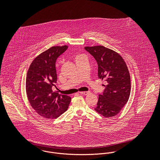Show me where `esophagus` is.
Segmentation results:
<instances>
[{
  "mask_svg": "<svg viewBox=\"0 0 160 160\" xmlns=\"http://www.w3.org/2000/svg\"><path fill=\"white\" fill-rule=\"evenodd\" d=\"M90 92H80V94L81 95H87L88 94H89Z\"/></svg>",
  "mask_w": 160,
  "mask_h": 160,
  "instance_id": "obj_1",
  "label": "esophagus"
}]
</instances>
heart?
Wrapping results in <instances>:
<instances>
[{
  "instance_id": "1",
  "label": "heart",
  "mask_w": 160,
  "mask_h": 160,
  "mask_svg": "<svg viewBox=\"0 0 160 160\" xmlns=\"http://www.w3.org/2000/svg\"><path fill=\"white\" fill-rule=\"evenodd\" d=\"M82 55H77V56L76 57V58H75V60L77 59V58H78L79 57H82Z\"/></svg>"
}]
</instances>
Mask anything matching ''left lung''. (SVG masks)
<instances>
[{"mask_svg": "<svg viewBox=\"0 0 160 160\" xmlns=\"http://www.w3.org/2000/svg\"><path fill=\"white\" fill-rule=\"evenodd\" d=\"M85 49L98 63V78L107 82L95 110L104 117H114L126 105L130 95L131 80L127 64L119 53L103 45Z\"/></svg>", "mask_w": 160, "mask_h": 160, "instance_id": "left-lung-1", "label": "left lung"}]
</instances>
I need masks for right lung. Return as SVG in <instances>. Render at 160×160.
I'll list each match as a JSON object with an SVG mask.
<instances>
[{"label": "right lung", "instance_id": "right-lung-1", "mask_svg": "<svg viewBox=\"0 0 160 160\" xmlns=\"http://www.w3.org/2000/svg\"><path fill=\"white\" fill-rule=\"evenodd\" d=\"M68 46H54L38 55L31 63L26 77V93L33 110L49 119L58 118L67 111L71 97L52 91L57 80V58Z\"/></svg>", "mask_w": 160, "mask_h": 160}]
</instances>
